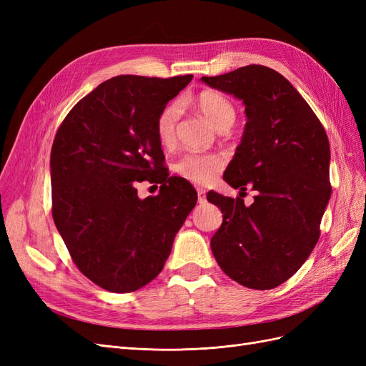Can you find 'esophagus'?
I'll use <instances>...</instances> for the list:
<instances>
[{
    "label": "esophagus",
    "instance_id": "1",
    "mask_svg": "<svg viewBox=\"0 0 366 366\" xmlns=\"http://www.w3.org/2000/svg\"><path fill=\"white\" fill-rule=\"evenodd\" d=\"M197 195H198V203L206 202V191L202 189V187H197Z\"/></svg>",
    "mask_w": 366,
    "mask_h": 366
}]
</instances>
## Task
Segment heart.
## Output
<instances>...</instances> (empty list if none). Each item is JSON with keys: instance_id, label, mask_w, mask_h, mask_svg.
<instances>
[{"instance_id": "heart-1", "label": "heart", "mask_w": 366, "mask_h": 366, "mask_svg": "<svg viewBox=\"0 0 366 366\" xmlns=\"http://www.w3.org/2000/svg\"><path fill=\"white\" fill-rule=\"evenodd\" d=\"M209 124L218 131H224L235 122V107L229 99L215 90H202L189 99ZM180 116V107L169 102L157 116L156 132L162 145H171L175 139V127ZM226 157L221 154H186L175 163L174 169L183 179L197 184H206L224 169Z\"/></svg>"}]
</instances>
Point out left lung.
<instances>
[{
    "label": "left lung",
    "mask_w": 366,
    "mask_h": 366,
    "mask_svg": "<svg viewBox=\"0 0 366 366\" xmlns=\"http://www.w3.org/2000/svg\"><path fill=\"white\" fill-rule=\"evenodd\" d=\"M202 81L244 102V134L223 179L258 192L250 206L239 197L207 194L224 214L210 249L229 278L254 290L274 289L301 269L319 239L331 195L327 132L273 69L252 64Z\"/></svg>",
    "instance_id": "8db88e82"
}]
</instances>
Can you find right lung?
I'll return each instance as SVG.
<instances>
[{"instance_id":"right-lung-1","label":"right lung","mask_w":366,"mask_h":366,"mask_svg":"<svg viewBox=\"0 0 366 366\" xmlns=\"http://www.w3.org/2000/svg\"><path fill=\"white\" fill-rule=\"evenodd\" d=\"M192 74H122L65 116L53 140L51 215L79 272L113 293L142 289L162 272L177 232L197 203L182 177L163 168L159 113ZM160 182L140 201L135 184Z\"/></svg>"}]
</instances>
